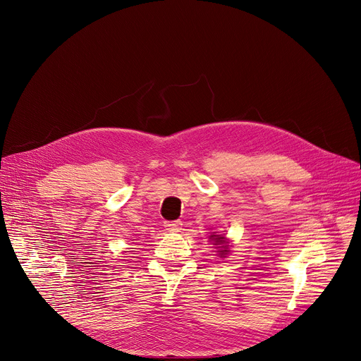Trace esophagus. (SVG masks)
Masks as SVG:
<instances>
[{"label":"esophagus","instance_id":"obj_1","mask_svg":"<svg viewBox=\"0 0 361 361\" xmlns=\"http://www.w3.org/2000/svg\"><path fill=\"white\" fill-rule=\"evenodd\" d=\"M181 221H166L165 222V228L168 231H178L181 228Z\"/></svg>","mask_w":361,"mask_h":361}]
</instances>
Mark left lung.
<instances>
[{
	"instance_id": "8db88e82",
	"label": "left lung",
	"mask_w": 361,
	"mask_h": 361,
	"mask_svg": "<svg viewBox=\"0 0 361 361\" xmlns=\"http://www.w3.org/2000/svg\"><path fill=\"white\" fill-rule=\"evenodd\" d=\"M211 238L215 241V244H222L224 243V237H221V235H211ZM221 249H222V250H219L221 255H225L226 252H228V245L224 244V245H221Z\"/></svg>"
}]
</instances>
